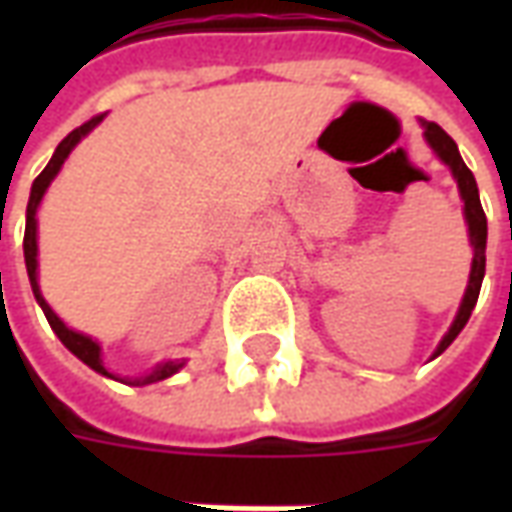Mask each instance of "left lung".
Returning <instances> with one entry per match:
<instances>
[{"instance_id":"8db88e82","label":"left lung","mask_w":512,"mask_h":512,"mask_svg":"<svg viewBox=\"0 0 512 512\" xmlns=\"http://www.w3.org/2000/svg\"><path fill=\"white\" fill-rule=\"evenodd\" d=\"M422 126V136L428 147L439 156L441 164H447L452 172V178L458 183V194L463 200V219H466V227H469V244H472V271H469V282H466V290H463L461 307L455 312V321L450 323L447 334L441 337V343L436 345L433 351V359L439 354H444L452 345V340L461 334V329L469 321L474 304H477V296H480V285H483L485 277V241H488V222H485L483 205H480V191H477V180H474L472 169L463 164L461 153H458V145L452 142V136L444 131L436 123H428V120H419Z\"/></svg>"}]
</instances>
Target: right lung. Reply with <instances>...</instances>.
<instances>
[{
  "label": "right lung",
  "instance_id": "add662e5",
  "mask_svg": "<svg viewBox=\"0 0 512 512\" xmlns=\"http://www.w3.org/2000/svg\"><path fill=\"white\" fill-rule=\"evenodd\" d=\"M104 117L106 115H98L93 117V120H87L84 126L73 128L71 134L65 136L60 145H57V150H54V156H51V161L46 164V169H43L38 178H35V183H32V191H29V202H27V230H24V263H27L29 285H32L35 301L40 304V310H43V315H46V321H49V326L54 329V334L62 340V345H65L76 359H82L84 365L90 367V370L101 373V376L115 378V381H120V384L145 386V384H156V381H164V378L175 376L180 367L186 365V359H167V362H158V365L153 367L150 373H145V376H136V378L115 376V373H109V370L104 367L98 340H93L90 334L76 332V329H71L68 323L62 321L60 315L49 307V301L43 299V293H40V285H38V208H40V202H43V194L49 191L51 180L60 175L62 164L68 161V156L73 153V147L79 145L84 136L90 134L95 126H101V120H104Z\"/></svg>",
  "mask_w": 512,
  "mask_h": 512
}]
</instances>
